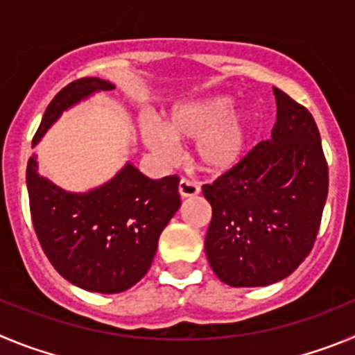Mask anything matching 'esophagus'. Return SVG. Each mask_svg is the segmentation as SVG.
Here are the masks:
<instances>
[{
	"instance_id": "esophagus-1",
	"label": "esophagus",
	"mask_w": 355,
	"mask_h": 355,
	"mask_svg": "<svg viewBox=\"0 0 355 355\" xmlns=\"http://www.w3.org/2000/svg\"><path fill=\"white\" fill-rule=\"evenodd\" d=\"M178 193L182 198H191L200 194V185L193 180H187V178H182L180 184H178Z\"/></svg>"
}]
</instances>
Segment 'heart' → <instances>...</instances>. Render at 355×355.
<instances>
[{
  "instance_id": "obj_1",
  "label": "heart",
  "mask_w": 355,
  "mask_h": 355,
  "mask_svg": "<svg viewBox=\"0 0 355 355\" xmlns=\"http://www.w3.org/2000/svg\"><path fill=\"white\" fill-rule=\"evenodd\" d=\"M162 129L154 122L141 123L143 141L162 159L177 154L173 141H194L193 157L201 171L223 175L244 159L251 136V122L242 110L232 107L225 95L178 102L162 116Z\"/></svg>"
}]
</instances>
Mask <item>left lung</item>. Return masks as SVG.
I'll use <instances>...</instances> for the list:
<instances>
[{
	"label": "left lung",
	"instance_id": "8db88e82",
	"mask_svg": "<svg viewBox=\"0 0 355 355\" xmlns=\"http://www.w3.org/2000/svg\"><path fill=\"white\" fill-rule=\"evenodd\" d=\"M272 90L277 114L270 139L201 187L212 205L207 258L230 286H267L290 276L315 244L327 200L317 123L304 106Z\"/></svg>",
	"mask_w": 355,
	"mask_h": 355
}]
</instances>
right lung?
<instances>
[{"instance_id": "1", "label": "right lung", "mask_w": 355, "mask_h": 355, "mask_svg": "<svg viewBox=\"0 0 355 355\" xmlns=\"http://www.w3.org/2000/svg\"><path fill=\"white\" fill-rule=\"evenodd\" d=\"M114 85L83 78L51 101L33 138L42 139L63 111ZM177 175L152 180L127 162L110 182L70 193L38 173L37 155L26 168L31 221L53 267L88 292L129 290L148 272L161 232L180 207Z\"/></svg>"}]
</instances>
